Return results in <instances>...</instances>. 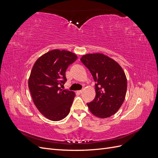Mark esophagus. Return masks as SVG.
Masks as SVG:
<instances>
[{
    "mask_svg": "<svg viewBox=\"0 0 158 158\" xmlns=\"http://www.w3.org/2000/svg\"><path fill=\"white\" fill-rule=\"evenodd\" d=\"M82 92H83L82 90H79V91H78L77 93H78V94H81L82 93Z\"/></svg>",
    "mask_w": 158,
    "mask_h": 158,
    "instance_id": "obj_1",
    "label": "esophagus"
}]
</instances>
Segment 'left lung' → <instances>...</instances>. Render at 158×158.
Listing matches in <instances>:
<instances>
[{"instance_id": "8db88e82", "label": "left lung", "mask_w": 158, "mask_h": 158, "mask_svg": "<svg viewBox=\"0 0 158 158\" xmlns=\"http://www.w3.org/2000/svg\"><path fill=\"white\" fill-rule=\"evenodd\" d=\"M95 82V97L87 105L89 111L99 118L114 114L125 100L127 80L125 72L116 61L101 53L87 54L80 59Z\"/></svg>"}]
</instances>
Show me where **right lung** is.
Segmentation results:
<instances>
[{
    "label": "right lung",
    "instance_id": "add662e5",
    "mask_svg": "<svg viewBox=\"0 0 158 158\" xmlns=\"http://www.w3.org/2000/svg\"><path fill=\"white\" fill-rule=\"evenodd\" d=\"M77 59L68 51L54 49L40 56L33 65L28 80L33 103L47 118L58 121L68 115L75 93L62 89L66 82V70Z\"/></svg>",
    "mask_w": 158,
    "mask_h": 158
}]
</instances>
